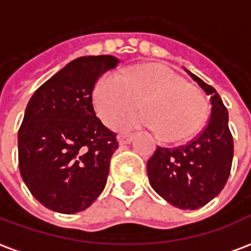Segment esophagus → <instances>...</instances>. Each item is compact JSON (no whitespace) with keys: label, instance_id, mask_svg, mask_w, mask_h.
<instances>
[{"label":"esophagus","instance_id":"obj_1","mask_svg":"<svg viewBox=\"0 0 251 251\" xmlns=\"http://www.w3.org/2000/svg\"><path fill=\"white\" fill-rule=\"evenodd\" d=\"M134 134H122L121 137H120V145H127L134 139Z\"/></svg>","mask_w":251,"mask_h":251}]
</instances>
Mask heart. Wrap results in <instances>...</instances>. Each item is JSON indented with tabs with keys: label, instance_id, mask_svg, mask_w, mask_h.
Listing matches in <instances>:
<instances>
[{
	"label": "heart",
	"instance_id": "obj_1",
	"mask_svg": "<svg viewBox=\"0 0 251 251\" xmlns=\"http://www.w3.org/2000/svg\"><path fill=\"white\" fill-rule=\"evenodd\" d=\"M139 101L145 110L120 120L118 129L149 126L158 129L166 141H183L205 120L206 101L201 92L162 64H137L122 75L108 72L95 85L96 113L106 125L138 108Z\"/></svg>",
	"mask_w": 251,
	"mask_h": 251
}]
</instances>
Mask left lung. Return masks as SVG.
I'll return each mask as SVG.
<instances>
[{
  "label": "left lung",
  "instance_id": "1",
  "mask_svg": "<svg viewBox=\"0 0 251 251\" xmlns=\"http://www.w3.org/2000/svg\"><path fill=\"white\" fill-rule=\"evenodd\" d=\"M187 74L210 96V118L187 145L160 147L147 160V175L156 194L180 209H198L223 191L230 174L233 137L227 109L213 87L188 70Z\"/></svg>",
  "mask_w": 251,
  "mask_h": 251
}]
</instances>
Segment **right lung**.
Masks as SVG:
<instances>
[{
    "label": "right lung",
    "mask_w": 251,
    "mask_h": 251,
    "mask_svg": "<svg viewBox=\"0 0 251 251\" xmlns=\"http://www.w3.org/2000/svg\"><path fill=\"white\" fill-rule=\"evenodd\" d=\"M118 62L110 55L77 57L28 101L18 131L19 172L49 209L77 213L105 188L118 141L96 116L93 89Z\"/></svg>",
    "instance_id": "1"
}]
</instances>
